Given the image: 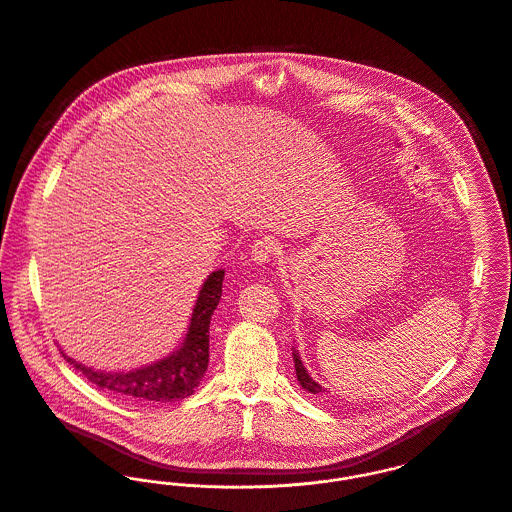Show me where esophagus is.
Instances as JSON below:
<instances>
[{
	"label": "esophagus",
	"instance_id": "34e87169",
	"mask_svg": "<svg viewBox=\"0 0 512 512\" xmlns=\"http://www.w3.org/2000/svg\"><path fill=\"white\" fill-rule=\"evenodd\" d=\"M277 243L271 237H261L251 245V259L257 265H265L273 259V255H277Z\"/></svg>",
	"mask_w": 512,
	"mask_h": 512
}]
</instances>
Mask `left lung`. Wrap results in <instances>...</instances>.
<instances>
[{
	"instance_id": "left-lung-1",
	"label": "left lung",
	"mask_w": 512,
	"mask_h": 512,
	"mask_svg": "<svg viewBox=\"0 0 512 512\" xmlns=\"http://www.w3.org/2000/svg\"><path fill=\"white\" fill-rule=\"evenodd\" d=\"M293 362H295V370H297V380H299V384H301L307 392H310V394H326V390H324L318 382H314V380L308 376L307 368L303 366V362H301L297 350H293Z\"/></svg>"
}]
</instances>
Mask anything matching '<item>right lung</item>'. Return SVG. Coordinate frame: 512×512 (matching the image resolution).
<instances>
[{
	"label": "right lung",
	"mask_w": 512,
	"mask_h": 512,
	"mask_svg": "<svg viewBox=\"0 0 512 512\" xmlns=\"http://www.w3.org/2000/svg\"><path fill=\"white\" fill-rule=\"evenodd\" d=\"M225 271H213L205 279L192 312L190 328L182 346L168 358L142 366L130 372H97L87 368L65 352H61L69 364L83 372V376L101 390L114 396L148 402H178L196 392L204 378L209 362V320L221 299Z\"/></svg>",
	"instance_id": "1"
}]
</instances>
